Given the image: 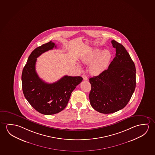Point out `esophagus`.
Listing matches in <instances>:
<instances>
[{
    "mask_svg": "<svg viewBox=\"0 0 155 155\" xmlns=\"http://www.w3.org/2000/svg\"><path fill=\"white\" fill-rule=\"evenodd\" d=\"M82 77H83V78L84 81L87 80V76H86L85 74H83V75H82Z\"/></svg>",
    "mask_w": 155,
    "mask_h": 155,
    "instance_id": "esophagus-1",
    "label": "esophagus"
}]
</instances>
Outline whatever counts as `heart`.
<instances>
[{"instance_id": "1", "label": "heart", "mask_w": 155, "mask_h": 155, "mask_svg": "<svg viewBox=\"0 0 155 155\" xmlns=\"http://www.w3.org/2000/svg\"><path fill=\"white\" fill-rule=\"evenodd\" d=\"M100 52L98 48H94L88 52L87 55L81 58V62L90 64V71L94 75L101 74L107 68L111 60L112 55L108 50Z\"/></svg>"}]
</instances>
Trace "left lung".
Instances as JSON below:
<instances>
[{"label":"left lung","instance_id":"1","mask_svg":"<svg viewBox=\"0 0 155 155\" xmlns=\"http://www.w3.org/2000/svg\"><path fill=\"white\" fill-rule=\"evenodd\" d=\"M111 42L116 49L115 57L107 70L89 79L91 105L104 114L124 108L136 87V68L131 57L121 44L115 40Z\"/></svg>","mask_w":155,"mask_h":155}]
</instances>
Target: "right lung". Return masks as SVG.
<instances>
[{
	"instance_id": "1",
	"label": "right lung",
	"mask_w": 155,
	"mask_h": 155,
	"mask_svg": "<svg viewBox=\"0 0 155 155\" xmlns=\"http://www.w3.org/2000/svg\"><path fill=\"white\" fill-rule=\"evenodd\" d=\"M56 45L51 41L36 48L29 55L22 72L24 96L34 108L41 114L52 115L67 106L72 92L83 81L81 77L64 76L49 84L40 78L35 70L37 58Z\"/></svg>"
}]
</instances>
